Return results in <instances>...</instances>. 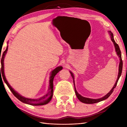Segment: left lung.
Listing matches in <instances>:
<instances>
[{
  "label": "left lung",
  "instance_id": "8db88e82",
  "mask_svg": "<svg viewBox=\"0 0 127 127\" xmlns=\"http://www.w3.org/2000/svg\"><path fill=\"white\" fill-rule=\"evenodd\" d=\"M109 34L110 35V36H111V39L112 41L114 42V44L115 47V50H116V52H117V55L118 56V57H119L120 58V64H119V70H118V75L117 79L116 80V82H115V84L114 86V87H113V88L111 89V90L108 93L106 94V95L104 96L103 97H102V98H101L93 99L85 98V97L82 96V95H81L80 94H79V93H77V92L76 91V88H75V81H74V75L71 71H70V74H71V76L72 77V79H73L74 87H75V93H76L77 98H78V99H79L80 101H81L82 102H83V103H85V104H94V103H96V102L101 101L102 100H104L106 99L107 98H108L109 96L112 93L113 91H114V89L116 88V85L117 84L118 81L120 79V77L121 75V74H122V68H123V62H122V57H121V52L120 48L119 47V46L117 44H116V42L115 41V40L114 39V35H113L112 33H111V31H109Z\"/></svg>",
  "mask_w": 127,
  "mask_h": 127
}]
</instances>
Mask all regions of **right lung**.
<instances>
[{"label":"right lung","mask_w":127,"mask_h":127,"mask_svg":"<svg viewBox=\"0 0 127 127\" xmlns=\"http://www.w3.org/2000/svg\"><path fill=\"white\" fill-rule=\"evenodd\" d=\"M8 49V46H7L6 50L2 53V55L1 57H0V59L1 58V68H0V77L2 76V78H3V80L4 81V82L6 83V84L8 86V87L10 89V90L11 91V92L12 94L14 95L16 98H17L19 100H20L21 101H22V102H24V103L27 104L29 105H33V106H39V105H44L45 104H47L52 99V96H53V79L55 77V75L58 73V72L61 70L63 69V67L62 66H59L57 67L56 68H55L52 71L51 74V76L50 77V85H49V88H48V93L45 95L44 96H43L41 98H38V99H31V98H25L22 95H21L20 94H18L17 92H16L11 87V86L9 85V83H8L7 81L6 80V78H5V74H4V58L5 56L6 55V54L7 53V51ZM1 71H0V70ZM2 75H1V74Z\"/></svg>","instance_id":"add662e5"}]
</instances>
